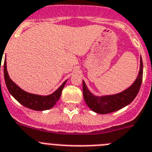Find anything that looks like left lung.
Masks as SVG:
<instances>
[{
    "label": "left lung",
    "mask_w": 152,
    "mask_h": 152,
    "mask_svg": "<svg viewBox=\"0 0 152 152\" xmlns=\"http://www.w3.org/2000/svg\"><path fill=\"white\" fill-rule=\"evenodd\" d=\"M143 76V63L140 58V69L134 83L123 92L115 95L96 96L87 89L85 82L83 81V91L86 103L89 109L99 114H107L122 109L130 104L139 92Z\"/></svg>",
    "instance_id": "obj_1"
}]
</instances>
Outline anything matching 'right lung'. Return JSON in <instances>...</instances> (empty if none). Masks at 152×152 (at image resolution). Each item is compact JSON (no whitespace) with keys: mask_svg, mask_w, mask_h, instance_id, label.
I'll return each mask as SVG.
<instances>
[{"mask_svg":"<svg viewBox=\"0 0 152 152\" xmlns=\"http://www.w3.org/2000/svg\"><path fill=\"white\" fill-rule=\"evenodd\" d=\"M4 74L5 83L7 87V89L10 94L12 95L13 97L25 107L36 111L47 110L53 107L60 99L62 90L64 88V86L67 81L66 80L53 94L43 96L31 94V93L25 92L16 85L9 77L7 70L6 60L4 64Z\"/></svg>","mask_w":152,"mask_h":152,"instance_id":"add662e5","label":"right lung"}]
</instances>
